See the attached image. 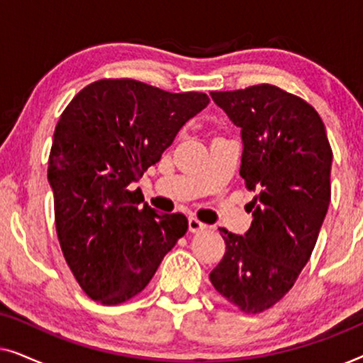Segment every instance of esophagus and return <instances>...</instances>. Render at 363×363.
<instances>
[{"mask_svg":"<svg viewBox=\"0 0 363 363\" xmlns=\"http://www.w3.org/2000/svg\"><path fill=\"white\" fill-rule=\"evenodd\" d=\"M188 228H190L191 233H201V231H205L208 226L205 225V223H201L200 220H198V218L190 216L188 218Z\"/></svg>","mask_w":363,"mask_h":363,"instance_id":"obj_1","label":"esophagus"}]
</instances>
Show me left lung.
Segmentation results:
<instances>
[{
    "mask_svg": "<svg viewBox=\"0 0 363 363\" xmlns=\"http://www.w3.org/2000/svg\"><path fill=\"white\" fill-rule=\"evenodd\" d=\"M241 128L240 175L256 195L245 236L220 228L226 252L215 289L247 314L281 301L304 269L330 203L332 148L315 108L269 84L211 92Z\"/></svg>",
    "mask_w": 363,
    "mask_h": 363,
    "instance_id": "1",
    "label": "left lung"
}]
</instances>
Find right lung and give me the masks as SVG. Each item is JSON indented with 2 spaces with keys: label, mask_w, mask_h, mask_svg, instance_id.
<instances>
[{
  "label": "right lung",
  "mask_w": 363,
  "mask_h": 363,
  "mask_svg": "<svg viewBox=\"0 0 363 363\" xmlns=\"http://www.w3.org/2000/svg\"><path fill=\"white\" fill-rule=\"evenodd\" d=\"M133 79L84 87L59 118L48 180L62 255L79 286L106 306L137 296L188 230L182 213H155L132 183L208 106Z\"/></svg>",
  "instance_id": "1"
}]
</instances>
